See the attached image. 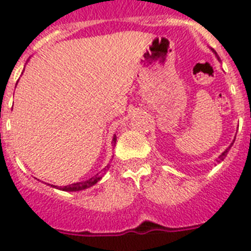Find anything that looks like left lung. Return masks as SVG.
I'll list each match as a JSON object with an SVG mask.
<instances>
[{"mask_svg":"<svg viewBox=\"0 0 251 251\" xmlns=\"http://www.w3.org/2000/svg\"><path fill=\"white\" fill-rule=\"evenodd\" d=\"M212 52H214V53H215V56L218 57V60H219V56H218V53L215 52L214 49H212ZM232 145H233V143H232ZM232 145H230V146H229V147H228V149H226V151H224V152H223V153H222V155H220V156H219V160H218V163H220V161H222V160H224V157H226V153H228V151H229V150H230V147H232Z\"/></svg>","mask_w":251,"mask_h":251,"instance_id":"1","label":"left lung"}]
</instances>
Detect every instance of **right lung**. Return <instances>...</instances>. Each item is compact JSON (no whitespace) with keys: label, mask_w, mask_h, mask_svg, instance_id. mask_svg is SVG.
<instances>
[{"label":"right lung","mask_w":251,"mask_h":251,"mask_svg":"<svg viewBox=\"0 0 251 251\" xmlns=\"http://www.w3.org/2000/svg\"><path fill=\"white\" fill-rule=\"evenodd\" d=\"M116 141H117V138H116V135L113 137V141H112V143H116ZM106 168H109V165H106L105 168H104V171H105ZM102 176L101 175H96L94 176V177H91V178H88L87 181H82V182H75V183H72V185H68V186H64V187H60L61 190L64 191H80V190H84V189H88V187L94 186L95 183H98L100 179H101ZM53 187H56L54 185H53Z\"/></svg>","instance_id":"obj_1"}]
</instances>
